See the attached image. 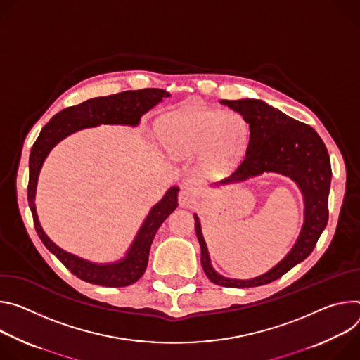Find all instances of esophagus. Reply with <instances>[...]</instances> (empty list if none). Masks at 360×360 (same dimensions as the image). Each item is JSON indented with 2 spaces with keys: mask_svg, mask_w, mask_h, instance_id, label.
<instances>
[{
  "mask_svg": "<svg viewBox=\"0 0 360 360\" xmlns=\"http://www.w3.org/2000/svg\"><path fill=\"white\" fill-rule=\"evenodd\" d=\"M198 198H197V194L191 190V188H184L179 193V205L181 207H187V209H191L197 205Z\"/></svg>",
  "mask_w": 360,
  "mask_h": 360,
  "instance_id": "1",
  "label": "esophagus"
}]
</instances>
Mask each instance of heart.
Masks as SVG:
<instances>
[{"mask_svg":"<svg viewBox=\"0 0 360 360\" xmlns=\"http://www.w3.org/2000/svg\"><path fill=\"white\" fill-rule=\"evenodd\" d=\"M248 136L249 127L240 114L195 108L172 114L166 120L163 144L176 158L202 154V169L220 174L238 162Z\"/></svg>","mask_w":360,"mask_h":360,"instance_id":"obj_1","label":"heart"}]
</instances>
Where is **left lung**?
<instances>
[{
  "mask_svg": "<svg viewBox=\"0 0 360 360\" xmlns=\"http://www.w3.org/2000/svg\"><path fill=\"white\" fill-rule=\"evenodd\" d=\"M220 103L243 115L250 136L243 163L230 177L212 184V187L242 183L263 173H277L293 180L303 195V224L293 248L270 270L252 278H231L214 270L200 219L194 213L195 234L202 249V266L210 282L224 288H256L282 277L313 252L329 219L330 158L325 143L310 126L297 122L266 101L242 98L221 100Z\"/></svg>",
  "mask_w": 360,
  "mask_h": 360,
  "instance_id": "8db88e82",
  "label": "left lung"
}]
</instances>
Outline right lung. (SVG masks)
Segmentation results:
<instances>
[{
    "instance_id": "obj_1",
    "label": "right lung",
    "mask_w": 360,
    "mask_h": 360,
    "mask_svg": "<svg viewBox=\"0 0 360 360\" xmlns=\"http://www.w3.org/2000/svg\"><path fill=\"white\" fill-rule=\"evenodd\" d=\"M169 96L170 94L165 90L144 89L136 91H123L107 97H96L78 105L64 108L43 127L31 148L27 195L35 230L44 246L72 274L84 282L107 288H123L136 283L146 271L150 248L158 227L176 210L179 205L177 193L180 188L177 186L170 187L162 200L150 209L124 257L110 263H94L57 246L46 234L43 226L39 224L35 209V193L39 172H41L50 151L72 133L97 127L100 124L137 127L141 117Z\"/></svg>"
}]
</instances>
